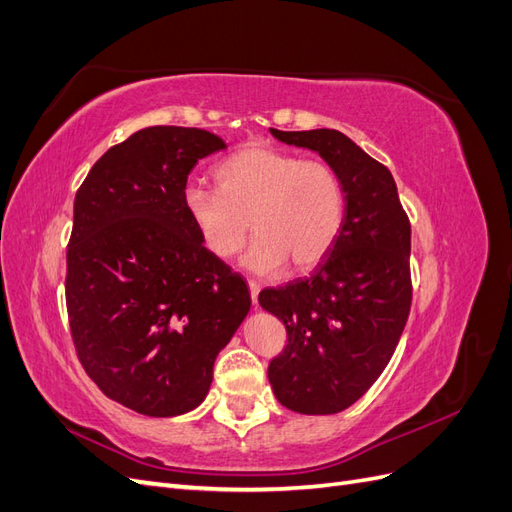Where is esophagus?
Here are the masks:
<instances>
[{
  "mask_svg": "<svg viewBox=\"0 0 512 512\" xmlns=\"http://www.w3.org/2000/svg\"><path fill=\"white\" fill-rule=\"evenodd\" d=\"M247 286H250L252 303H254V305H258V292H260V282H256V280H247Z\"/></svg>",
  "mask_w": 512,
  "mask_h": 512,
  "instance_id": "1",
  "label": "esophagus"
}]
</instances>
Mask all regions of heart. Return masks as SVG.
<instances>
[{"label": "heart", "instance_id": "b5f03b06", "mask_svg": "<svg viewBox=\"0 0 512 512\" xmlns=\"http://www.w3.org/2000/svg\"><path fill=\"white\" fill-rule=\"evenodd\" d=\"M215 190L190 185L183 211L207 250L228 260L256 241L245 265L256 273L309 271L329 256L346 222V188L324 160L262 143L232 151L213 168Z\"/></svg>", "mask_w": 512, "mask_h": 512}]
</instances>
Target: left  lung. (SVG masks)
I'll use <instances>...</instances> for the list:
<instances>
[{
  "instance_id": "obj_1",
  "label": "left lung",
  "mask_w": 512,
  "mask_h": 512,
  "mask_svg": "<svg viewBox=\"0 0 512 512\" xmlns=\"http://www.w3.org/2000/svg\"><path fill=\"white\" fill-rule=\"evenodd\" d=\"M271 134L318 151L344 181L346 222L305 280L258 294L286 324V348L269 363L271 389L301 414L352 406L389 365L412 305L410 220L391 170L337 130Z\"/></svg>"
}]
</instances>
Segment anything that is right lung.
Returning <instances> with one entry per match:
<instances>
[{
  "label": "right lung",
  "mask_w": 512,
  "mask_h": 512,
  "mask_svg": "<svg viewBox=\"0 0 512 512\" xmlns=\"http://www.w3.org/2000/svg\"><path fill=\"white\" fill-rule=\"evenodd\" d=\"M198 128L134 132L74 196L66 307L76 356L98 389L145 416L190 412L250 312V290L200 243L183 211L188 175L222 151Z\"/></svg>",
  "instance_id": "right-lung-1"
}]
</instances>
